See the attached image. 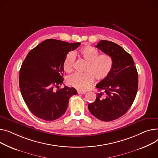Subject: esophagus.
I'll list each match as a JSON object with an SVG mask.
<instances>
[{"instance_id":"34e87169","label":"esophagus","mask_w":158,"mask_h":158,"mask_svg":"<svg viewBox=\"0 0 158 158\" xmlns=\"http://www.w3.org/2000/svg\"><path fill=\"white\" fill-rule=\"evenodd\" d=\"M78 94H85V92H84V91H78Z\"/></svg>"}]
</instances>
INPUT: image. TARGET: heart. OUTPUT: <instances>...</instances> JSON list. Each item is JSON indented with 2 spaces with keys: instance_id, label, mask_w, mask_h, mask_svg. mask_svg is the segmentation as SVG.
<instances>
[{
  "instance_id": "1",
  "label": "heart",
  "mask_w": 158,
  "mask_h": 158,
  "mask_svg": "<svg viewBox=\"0 0 158 158\" xmlns=\"http://www.w3.org/2000/svg\"><path fill=\"white\" fill-rule=\"evenodd\" d=\"M81 57L87 61L84 73H74L67 78V83L80 91L87 90L93 83L94 78L102 81L106 78L112 69L114 60L108 54H99L94 47L87 45L80 50ZM75 53H68L63 62V68L66 73H71L73 69Z\"/></svg>"
}]
</instances>
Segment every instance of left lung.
Returning a JSON list of instances; mask_svg holds the SVG:
<instances>
[{
  "instance_id": "obj_1",
  "label": "left lung",
  "mask_w": 158,
  "mask_h": 158,
  "mask_svg": "<svg viewBox=\"0 0 158 158\" xmlns=\"http://www.w3.org/2000/svg\"><path fill=\"white\" fill-rule=\"evenodd\" d=\"M96 47L110 55L114 65L108 77L96 86L103 92L96 94V101L88 108L99 120L112 121L124 115L131 106L138 90V73L131 55L117 44L101 40Z\"/></svg>"
}]
</instances>
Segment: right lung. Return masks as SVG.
<instances>
[{
	"label": "right lung",
	"instance_id": "obj_1",
	"mask_svg": "<svg viewBox=\"0 0 158 158\" xmlns=\"http://www.w3.org/2000/svg\"><path fill=\"white\" fill-rule=\"evenodd\" d=\"M80 43L46 40L27 54L20 71L19 85L28 108L37 117L52 121L64 114L69 99L77 94L63 83V62L69 52Z\"/></svg>",
	"mask_w": 158,
	"mask_h": 158
}]
</instances>
